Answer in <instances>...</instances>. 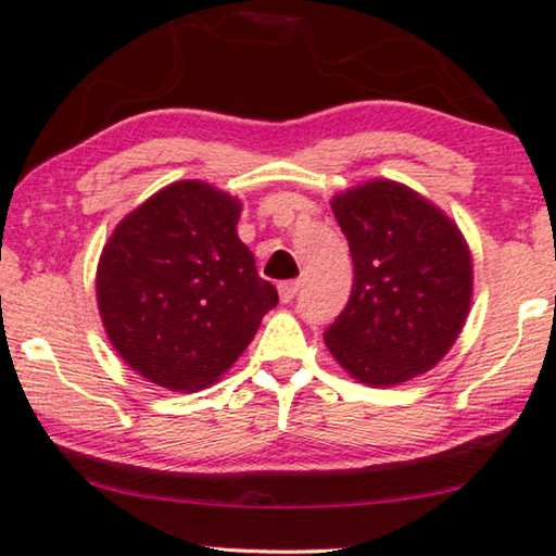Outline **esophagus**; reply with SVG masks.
Instances as JSON below:
<instances>
[{"label": "esophagus", "mask_w": 556, "mask_h": 556, "mask_svg": "<svg viewBox=\"0 0 556 556\" xmlns=\"http://www.w3.org/2000/svg\"><path fill=\"white\" fill-rule=\"evenodd\" d=\"M298 288H301V283H298V280H286V283H280V286H278L280 301H283V303H291L293 298L298 295Z\"/></svg>", "instance_id": "esophagus-1"}]
</instances>
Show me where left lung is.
I'll return each mask as SVG.
<instances>
[{
    "instance_id": "1",
    "label": "left lung",
    "mask_w": 556,
    "mask_h": 556,
    "mask_svg": "<svg viewBox=\"0 0 556 556\" xmlns=\"http://www.w3.org/2000/svg\"><path fill=\"white\" fill-rule=\"evenodd\" d=\"M353 258V288L326 345L353 378L396 386L439 364L471 305L469 245L406 185L371 180L331 200Z\"/></svg>"
}]
</instances>
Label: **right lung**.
<instances>
[{
	"label": "right lung",
	"instance_id": "right-lung-1",
	"mask_svg": "<svg viewBox=\"0 0 556 556\" xmlns=\"http://www.w3.org/2000/svg\"><path fill=\"white\" fill-rule=\"evenodd\" d=\"M238 218L240 203L228 192L180 180L135 207L104 243V331L148 381L170 391L215 383L276 308L278 291L255 270Z\"/></svg>",
	"mask_w": 556,
	"mask_h": 556
}]
</instances>
